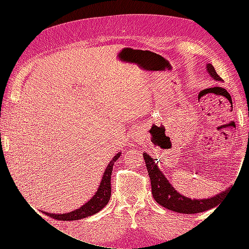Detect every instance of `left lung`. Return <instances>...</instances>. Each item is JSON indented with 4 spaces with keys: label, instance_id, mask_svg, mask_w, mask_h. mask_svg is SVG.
Returning a JSON list of instances; mask_svg holds the SVG:
<instances>
[{
    "label": "left lung",
    "instance_id": "1",
    "mask_svg": "<svg viewBox=\"0 0 249 249\" xmlns=\"http://www.w3.org/2000/svg\"><path fill=\"white\" fill-rule=\"evenodd\" d=\"M206 67L208 73L215 81L222 82V79L218 76L212 64L208 63ZM143 158H144L145 165L148 171L150 184H152V193L155 200L158 203H160L162 207L175 211V212L183 214H195L215 208L231 189V187H229L228 189L222 190L221 192L209 198L187 197L185 195L178 193L176 190V188L170 184L167 178L160 170L159 166H158L152 156H149L147 153L144 152L143 153Z\"/></svg>",
    "mask_w": 249,
    "mask_h": 249
}]
</instances>
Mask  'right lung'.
Wrapping results in <instances>:
<instances>
[{
	"label": "right lung",
	"instance_id": "add662e5",
	"mask_svg": "<svg viewBox=\"0 0 249 249\" xmlns=\"http://www.w3.org/2000/svg\"><path fill=\"white\" fill-rule=\"evenodd\" d=\"M122 155V153H118L114 157L112 158L110 163L107 165L105 172L103 173V178L100 183V187L97 188V190L93 196L90 198L84 205L81 206L79 209H76L74 211H71L70 213L64 214H53L48 212H42L54 219L62 220V221H72V220H79L86 218L89 216H92L96 213H99L100 211L107 205L111 197V175L113 165L118 160V158Z\"/></svg>",
	"mask_w": 249,
	"mask_h": 249
}]
</instances>
